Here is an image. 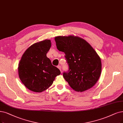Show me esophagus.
Masks as SVG:
<instances>
[{
	"label": "esophagus",
	"mask_w": 123,
	"mask_h": 123,
	"mask_svg": "<svg viewBox=\"0 0 123 123\" xmlns=\"http://www.w3.org/2000/svg\"><path fill=\"white\" fill-rule=\"evenodd\" d=\"M57 67H58V68L60 69V71H61V66L60 65H58V66H57Z\"/></svg>",
	"instance_id": "esophagus-1"
}]
</instances>
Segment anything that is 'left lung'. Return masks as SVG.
Masks as SVG:
<instances>
[{"mask_svg": "<svg viewBox=\"0 0 123 123\" xmlns=\"http://www.w3.org/2000/svg\"><path fill=\"white\" fill-rule=\"evenodd\" d=\"M57 49L64 52L68 71L63 76L70 87L77 92H83L93 87L101 72L100 58L88 42L78 36H57Z\"/></svg>", "mask_w": 123, "mask_h": 123, "instance_id": "1", "label": "left lung"}]
</instances>
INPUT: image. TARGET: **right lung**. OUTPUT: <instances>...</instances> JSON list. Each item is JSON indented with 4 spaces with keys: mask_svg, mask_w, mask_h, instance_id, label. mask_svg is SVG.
I'll return each mask as SVG.
<instances>
[{
    "mask_svg": "<svg viewBox=\"0 0 123 123\" xmlns=\"http://www.w3.org/2000/svg\"><path fill=\"white\" fill-rule=\"evenodd\" d=\"M51 47L49 39L35 43L26 50L21 58L18 66L19 78L32 91L42 92L47 90L61 74L47 57Z\"/></svg>",
    "mask_w": 123,
    "mask_h": 123,
    "instance_id": "right-lung-1",
    "label": "right lung"
}]
</instances>
